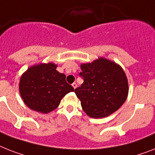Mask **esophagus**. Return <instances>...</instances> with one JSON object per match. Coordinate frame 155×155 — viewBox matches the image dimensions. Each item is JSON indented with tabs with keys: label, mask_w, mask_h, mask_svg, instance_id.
Here are the masks:
<instances>
[{
	"label": "esophagus",
	"mask_w": 155,
	"mask_h": 155,
	"mask_svg": "<svg viewBox=\"0 0 155 155\" xmlns=\"http://www.w3.org/2000/svg\"><path fill=\"white\" fill-rule=\"evenodd\" d=\"M72 86L73 87H74V89H76V88H77V83H75V82H74V83H73V84H72Z\"/></svg>",
	"instance_id": "34e87169"
}]
</instances>
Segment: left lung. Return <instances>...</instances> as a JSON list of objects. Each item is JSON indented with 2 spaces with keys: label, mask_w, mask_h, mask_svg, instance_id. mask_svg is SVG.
Instances as JSON below:
<instances>
[{
  "label": "left lung",
  "mask_w": 155,
  "mask_h": 155,
  "mask_svg": "<svg viewBox=\"0 0 155 155\" xmlns=\"http://www.w3.org/2000/svg\"><path fill=\"white\" fill-rule=\"evenodd\" d=\"M79 75L84 79L75 89L84 112L93 118L105 117L120 108L128 93V84L120 66L101 58L82 64Z\"/></svg>",
  "instance_id": "8db88e82"
}]
</instances>
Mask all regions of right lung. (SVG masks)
<instances>
[{
	"mask_svg": "<svg viewBox=\"0 0 155 155\" xmlns=\"http://www.w3.org/2000/svg\"><path fill=\"white\" fill-rule=\"evenodd\" d=\"M53 63L30 67L22 75L20 93L26 105L36 112L48 113L58 108L61 100L74 89L66 81V75L56 70Z\"/></svg>",
	"mask_w": 155,
	"mask_h": 155,
	"instance_id": "right-lung-1",
	"label": "right lung"
}]
</instances>
